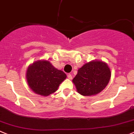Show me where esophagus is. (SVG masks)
I'll use <instances>...</instances> for the list:
<instances>
[{
    "label": "esophagus",
    "instance_id": "obj_1",
    "mask_svg": "<svg viewBox=\"0 0 134 134\" xmlns=\"http://www.w3.org/2000/svg\"><path fill=\"white\" fill-rule=\"evenodd\" d=\"M67 78H68L69 80H71V79H72V75H71V74H68V75H67Z\"/></svg>",
    "mask_w": 134,
    "mask_h": 134
}]
</instances>
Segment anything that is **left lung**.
<instances>
[{"instance_id": "1", "label": "left lung", "mask_w": 134, "mask_h": 134, "mask_svg": "<svg viewBox=\"0 0 134 134\" xmlns=\"http://www.w3.org/2000/svg\"><path fill=\"white\" fill-rule=\"evenodd\" d=\"M111 76V70L107 63L93 60L84 64L78 70L72 82L78 93L82 96H93L107 86Z\"/></svg>"}]
</instances>
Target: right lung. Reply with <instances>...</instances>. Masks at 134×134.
Segmentation results:
<instances>
[{
    "label": "right lung",
    "mask_w": 134,
    "mask_h": 134,
    "mask_svg": "<svg viewBox=\"0 0 134 134\" xmlns=\"http://www.w3.org/2000/svg\"><path fill=\"white\" fill-rule=\"evenodd\" d=\"M66 78L67 75L63 71L57 69L46 60L35 62L29 66L26 72L30 88L35 93L43 96L54 93Z\"/></svg>",
    "instance_id": "obj_1"
}]
</instances>
